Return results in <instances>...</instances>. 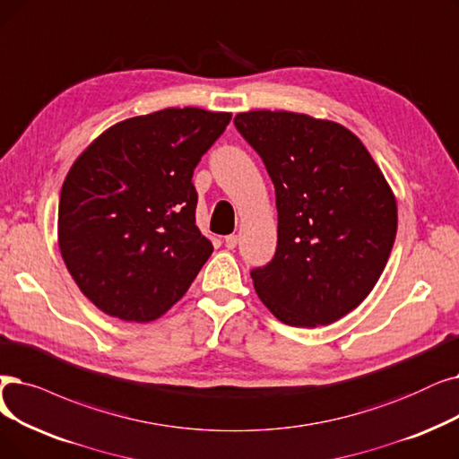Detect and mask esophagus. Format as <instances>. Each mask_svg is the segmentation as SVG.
Listing matches in <instances>:
<instances>
[{
  "label": "esophagus",
  "mask_w": 459,
  "mask_h": 459,
  "mask_svg": "<svg viewBox=\"0 0 459 459\" xmlns=\"http://www.w3.org/2000/svg\"><path fill=\"white\" fill-rule=\"evenodd\" d=\"M225 246H227L229 249H234V247L238 246V236H236V234L225 236Z\"/></svg>",
  "instance_id": "1"
}]
</instances>
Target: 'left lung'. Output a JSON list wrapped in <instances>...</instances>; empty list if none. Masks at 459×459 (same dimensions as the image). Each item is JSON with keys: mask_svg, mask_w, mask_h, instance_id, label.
<instances>
[{"mask_svg": "<svg viewBox=\"0 0 459 459\" xmlns=\"http://www.w3.org/2000/svg\"><path fill=\"white\" fill-rule=\"evenodd\" d=\"M234 126L275 187V255L251 270L258 298L289 326L337 321L371 292L395 240L397 206L381 169L326 119L251 110Z\"/></svg>", "mask_w": 459, "mask_h": 459, "instance_id": "obj_1", "label": "left lung"}]
</instances>
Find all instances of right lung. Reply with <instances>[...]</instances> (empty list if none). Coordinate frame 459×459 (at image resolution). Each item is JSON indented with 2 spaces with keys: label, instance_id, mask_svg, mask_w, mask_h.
<instances>
[{
  "label": "right lung",
  "instance_id": "obj_1",
  "mask_svg": "<svg viewBox=\"0 0 459 459\" xmlns=\"http://www.w3.org/2000/svg\"><path fill=\"white\" fill-rule=\"evenodd\" d=\"M229 112L165 108L107 129L71 167L57 240L78 289L110 316L148 323L187 292L213 251L191 182Z\"/></svg>",
  "mask_w": 459,
  "mask_h": 459
}]
</instances>
